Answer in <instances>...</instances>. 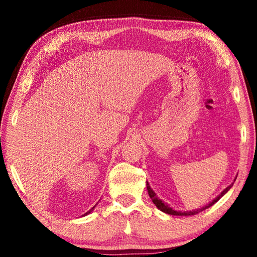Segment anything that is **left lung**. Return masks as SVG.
Returning a JSON list of instances; mask_svg holds the SVG:
<instances>
[{"label":"left lung","mask_w":257,"mask_h":257,"mask_svg":"<svg viewBox=\"0 0 257 257\" xmlns=\"http://www.w3.org/2000/svg\"><path fill=\"white\" fill-rule=\"evenodd\" d=\"M232 185H233V184L228 185L227 188H225L224 190L222 191L220 195H217L216 198H215L214 200H213L212 202H210V203L207 204V205H205V206H203V207H201V209H199V210H195V211H189V212H180V211H176V210H173L172 207L169 206L168 204L163 203V202H162L160 199H158L157 194L154 192V190H152V189L150 188V185H149V183H148V182H147V189H148V193H149V196L151 198L152 202H154V203L156 204V206H157L158 209H159L160 211L165 212V213H167V214H170V215H194V214H196V213H199V212H201V211H203V210L207 209V207L212 206L213 204L215 203V202L219 201V200L222 198V196L224 195V194L227 192V191L232 188Z\"/></svg>","instance_id":"left-lung-1"}]
</instances>
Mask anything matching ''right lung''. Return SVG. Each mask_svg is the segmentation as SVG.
I'll return each mask as SVG.
<instances>
[{
    "instance_id": "right-lung-1",
    "label": "right lung",
    "mask_w": 257,
    "mask_h": 257,
    "mask_svg": "<svg viewBox=\"0 0 257 257\" xmlns=\"http://www.w3.org/2000/svg\"><path fill=\"white\" fill-rule=\"evenodd\" d=\"M95 206H96V205H95ZM95 206H92V207H91V209H90V210H89L88 212H86V213H85V214H84V216H85V215H87V214H89V213H91V212H92V210H94V207H95Z\"/></svg>"
}]
</instances>
